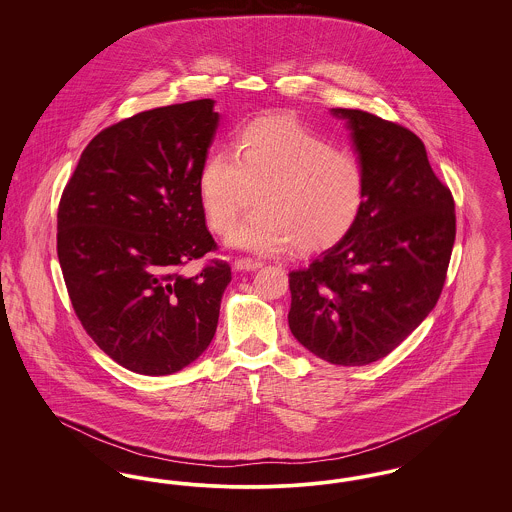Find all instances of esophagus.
I'll return each mask as SVG.
<instances>
[{
	"mask_svg": "<svg viewBox=\"0 0 512 512\" xmlns=\"http://www.w3.org/2000/svg\"><path fill=\"white\" fill-rule=\"evenodd\" d=\"M234 267H236V270H247V272H251V270H257V268L263 267V263H261V261H255V259L240 257V259L234 261Z\"/></svg>",
	"mask_w": 512,
	"mask_h": 512,
	"instance_id": "34e87169",
	"label": "esophagus"
}]
</instances>
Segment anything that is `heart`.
<instances>
[{
  "mask_svg": "<svg viewBox=\"0 0 512 512\" xmlns=\"http://www.w3.org/2000/svg\"><path fill=\"white\" fill-rule=\"evenodd\" d=\"M199 199L209 226L230 244L261 255L297 247L313 253L338 244L357 222L366 195L359 157L338 149L292 115L245 122L228 153H211L199 171Z\"/></svg>",
  "mask_w": 512,
  "mask_h": 512,
  "instance_id": "1",
  "label": "heart"
}]
</instances>
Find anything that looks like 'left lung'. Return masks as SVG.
Listing matches in <instances>:
<instances>
[{"instance_id":"left-lung-1","label":"left lung","mask_w":512,"mask_h":512,"mask_svg":"<svg viewBox=\"0 0 512 512\" xmlns=\"http://www.w3.org/2000/svg\"><path fill=\"white\" fill-rule=\"evenodd\" d=\"M345 119L366 174L363 211L338 244L290 272L295 340L332 365H370L436 307L455 244V201L409 128Z\"/></svg>"}]
</instances>
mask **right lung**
Here are the masks:
<instances>
[{
	"label": "right lung",
	"instance_id": "right-lung-1",
	"mask_svg": "<svg viewBox=\"0 0 512 512\" xmlns=\"http://www.w3.org/2000/svg\"><path fill=\"white\" fill-rule=\"evenodd\" d=\"M213 99L138 113L86 146L57 211V255L74 313L115 363L146 376L182 370L209 347L232 280L199 199L219 126Z\"/></svg>",
	"mask_w": 512,
	"mask_h": 512
}]
</instances>
